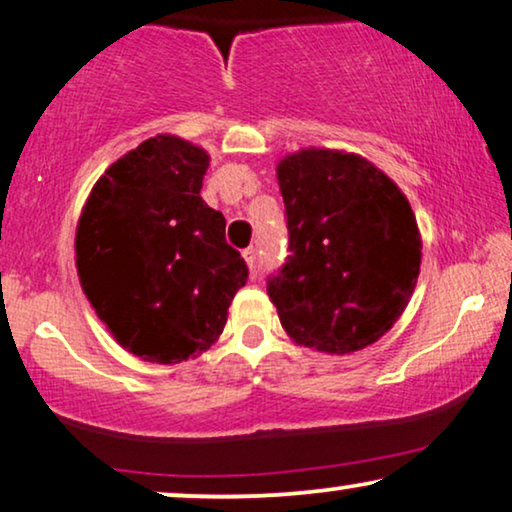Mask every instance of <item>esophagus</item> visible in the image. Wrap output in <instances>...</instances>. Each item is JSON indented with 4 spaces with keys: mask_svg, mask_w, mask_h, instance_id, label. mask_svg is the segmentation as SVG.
Segmentation results:
<instances>
[{
    "mask_svg": "<svg viewBox=\"0 0 512 512\" xmlns=\"http://www.w3.org/2000/svg\"><path fill=\"white\" fill-rule=\"evenodd\" d=\"M244 261H247L251 275H256V272H258V254H256L254 247L244 249Z\"/></svg>",
    "mask_w": 512,
    "mask_h": 512,
    "instance_id": "obj_1",
    "label": "esophagus"
}]
</instances>
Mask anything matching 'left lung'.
<instances>
[{"instance_id": "left-lung-1", "label": "left lung", "mask_w": 512, "mask_h": 512, "mask_svg": "<svg viewBox=\"0 0 512 512\" xmlns=\"http://www.w3.org/2000/svg\"><path fill=\"white\" fill-rule=\"evenodd\" d=\"M289 251L268 296L298 345L349 354L380 340L415 291L422 240L410 202L366 158L305 149L277 165Z\"/></svg>"}]
</instances>
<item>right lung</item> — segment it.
I'll return each mask as SVG.
<instances>
[{
    "label": "right lung",
    "instance_id": "right-lung-1",
    "mask_svg": "<svg viewBox=\"0 0 512 512\" xmlns=\"http://www.w3.org/2000/svg\"><path fill=\"white\" fill-rule=\"evenodd\" d=\"M205 149L146 139L97 179L76 226V270L116 342L179 363L219 338L249 270L226 219L200 198Z\"/></svg>",
    "mask_w": 512,
    "mask_h": 512
}]
</instances>
